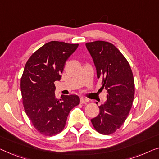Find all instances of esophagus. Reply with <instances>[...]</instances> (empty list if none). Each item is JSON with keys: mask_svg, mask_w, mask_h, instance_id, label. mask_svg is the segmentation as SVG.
I'll use <instances>...</instances> for the list:
<instances>
[{"mask_svg": "<svg viewBox=\"0 0 159 159\" xmlns=\"http://www.w3.org/2000/svg\"><path fill=\"white\" fill-rule=\"evenodd\" d=\"M80 103H81V104H86V103H88L89 102V100L81 97L80 99Z\"/></svg>", "mask_w": 159, "mask_h": 159, "instance_id": "esophagus-1", "label": "esophagus"}]
</instances>
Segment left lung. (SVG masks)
Segmentation results:
<instances>
[{
    "label": "left lung",
    "instance_id": "obj_1",
    "mask_svg": "<svg viewBox=\"0 0 159 159\" xmlns=\"http://www.w3.org/2000/svg\"><path fill=\"white\" fill-rule=\"evenodd\" d=\"M86 46L93 58L97 78L107 91V102L99 107V113L91 120L102 135H111L126 120L133 105L135 82L130 66L120 51L110 42L95 41Z\"/></svg>",
    "mask_w": 159,
    "mask_h": 159
}]
</instances>
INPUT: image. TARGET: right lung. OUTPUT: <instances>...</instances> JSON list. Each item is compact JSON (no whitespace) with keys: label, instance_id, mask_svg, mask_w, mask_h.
<instances>
[{"label":"right lung","instance_id":"add662e5","mask_svg":"<svg viewBox=\"0 0 159 159\" xmlns=\"http://www.w3.org/2000/svg\"><path fill=\"white\" fill-rule=\"evenodd\" d=\"M79 44L51 41L31 55L21 78L24 108L37 130L46 136L64 129L71 109L79 104L77 95L55 97V81L60 80L68 57Z\"/></svg>","mask_w":159,"mask_h":159}]
</instances>
